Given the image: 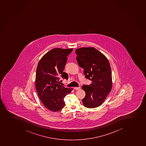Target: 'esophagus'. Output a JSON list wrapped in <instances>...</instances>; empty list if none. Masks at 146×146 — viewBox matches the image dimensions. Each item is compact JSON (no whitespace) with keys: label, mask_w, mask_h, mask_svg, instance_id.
<instances>
[{"label":"esophagus","mask_w":146,"mask_h":146,"mask_svg":"<svg viewBox=\"0 0 146 146\" xmlns=\"http://www.w3.org/2000/svg\"><path fill=\"white\" fill-rule=\"evenodd\" d=\"M74 89H75V90H79V89H80V87H74Z\"/></svg>","instance_id":"obj_1"}]
</instances>
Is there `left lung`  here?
<instances>
[{
    "instance_id": "obj_1",
    "label": "left lung",
    "mask_w": 146,
    "mask_h": 146,
    "mask_svg": "<svg viewBox=\"0 0 146 146\" xmlns=\"http://www.w3.org/2000/svg\"><path fill=\"white\" fill-rule=\"evenodd\" d=\"M78 65L84 68L87 79L92 81L89 86L83 85L86 92L82 100L88 108H95L103 103L112 87L111 68L108 60L94 47H82L76 50Z\"/></svg>"
}]
</instances>
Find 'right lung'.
Wrapping results in <instances>:
<instances>
[{
	"instance_id": "obj_1",
	"label": "right lung",
	"mask_w": 146,
	"mask_h": 146,
	"mask_svg": "<svg viewBox=\"0 0 146 146\" xmlns=\"http://www.w3.org/2000/svg\"><path fill=\"white\" fill-rule=\"evenodd\" d=\"M73 49L54 48L45 54L38 63L36 88L43 105L51 111L57 112L64 107L65 97L73 90L72 88H66L60 84V78H68V75L63 70L67 56Z\"/></svg>"
}]
</instances>
